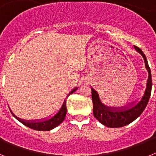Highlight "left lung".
I'll list each match as a JSON object with an SVG mask.
<instances>
[{"mask_svg": "<svg viewBox=\"0 0 156 156\" xmlns=\"http://www.w3.org/2000/svg\"><path fill=\"white\" fill-rule=\"evenodd\" d=\"M134 48L135 50L139 52L144 58L145 67L148 72V78L147 80V84H146V89L144 90L142 98L140 99V101L137 103H135L134 101L133 103H130L129 105H128V106H124V107H119V108L108 107L102 104L99 98L98 92L91 88L94 115L101 123H102L103 125L108 127H121L132 122L142 113L149 101L151 87H152L151 70H150L148 61L144 52L137 47L134 46Z\"/></svg>", "mask_w": 156, "mask_h": 156, "instance_id": "obj_1", "label": "left lung"}]
</instances>
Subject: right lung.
I'll return each mask as SVG.
<instances>
[{"label":"right lung","mask_w":156,"mask_h":156,"mask_svg":"<svg viewBox=\"0 0 156 156\" xmlns=\"http://www.w3.org/2000/svg\"><path fill=\"white\" fill-rule=\"evenodd\" d=\"M77 90V87L74 88L69 93V94L66 96V99L64 100V102H63L61 108L59 109V111L55 115L52 116L51 118L48 119H44V120H35V121H27L24 120V119H22L19 117H17L16 115H14L13 113H12L14 115V117L16 118V119L19 121L20 122H22L23 125L28 126V127L31 128V129H36V130H40V131H48V130H51V129L55 128L56 126H58L61 122H63V120L65 119V117L66 115V112H67V109H66V98L69 96L71 94H73V92H75Z\"/></svg>","instance_id":"obj_1"}]
</instances>
